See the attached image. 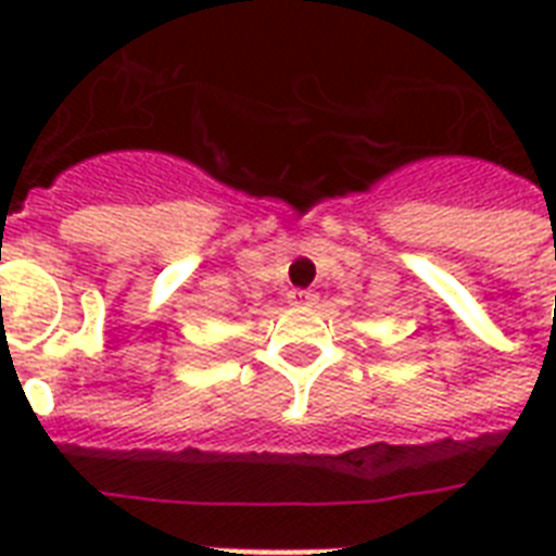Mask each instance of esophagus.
<instances>
[{
  "label": "esophagus",
  "instance_id": "obj_1",
  "mask_svg": "<svg viewBox=\"0 0 556 556\" xmlns=\"http://www.w3.org/2000/svg\"><path fill=\"white\" fill-rule=\"evenodd\" d=\"M291 296H294V303H300V305H308L314 300L312 291H305V288H303V291H294Z\"/></svg>",
  "mask_w": 556,
  "mask_h": 556
}]
</instances>
